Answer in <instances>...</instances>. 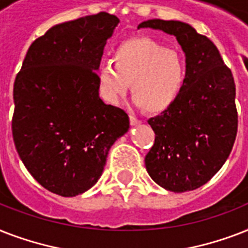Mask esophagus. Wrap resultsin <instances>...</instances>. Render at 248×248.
Returning <instances> with one entry per match:
<instances>
[{"mask_svg": "<svg viewBox=\"0 0 248 248\" xmlns=\"http://www.w3.org/2000/svg\"><path fill=\"white\" fill-rule=\"evenodd\" d=\"M130 122H131L132 126H136V124H141V120H139V118L135 116H130Z\"/></svg>", "mask_w": 248, "mask_h": 248, "instance_id": "34e87169", "label": "esophagus"}]
</instances>
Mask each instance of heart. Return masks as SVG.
<instances>
[{
	"mask_svg": "<svg viewBox=\"0 0 248 248\" xmlns=\"http://www.w3.org/2000/svg\"><path fill=\"white\" fill-rule=\"evenodd\" d=\"M114 64H103L97 71L100 95L116 104L127 93L149 113H161L175 103L186 77L183 56L151 37H132L113 52Z\"/></svg>",
	"mask_w": 248,
	"mask_h": 248,
	"instance_id": "b5f03b06",
	"label": "heart"
}]
</instances>
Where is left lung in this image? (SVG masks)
<instances>
[{"instance_id": "obj_1", "label": "left lung", "mask_w": 248, "mask_h": 248, "mask_svg": "<svg viewBox=\"0 0 248 248\" xmlns=\"http://www.w3.org/2000/svg\"><path fill=\"white\" fill-rule=\"evenodd\" d=\"M139 28L173 34L186 56V77L179 97L148 120L155 138L145 167L170 192L194 190L223 167L234 145L238 130L234 78L215 44L189 24L152 19Z\"/></svg>"}]
</instances>
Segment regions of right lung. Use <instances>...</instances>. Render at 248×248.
Returning <instances> with one entry per match:
<instances>
[{"label":"right lung","instance_id":"right-lung-1","mask_svg":"<svg viewBox=\"0 0 248 248\" xmlns=\"http://www.w3.org/2000/svg\"><path fill=\"white\" fill-rule=\"evenodd\" d=\"M120 19L108 13L52 27L29 46L14 82L11 130L19 157L48 192L75 197L96 184L127 113L104 104L97 72Z\"/></svg>","mask_w":248,"mask_h":248}]
</instances>
